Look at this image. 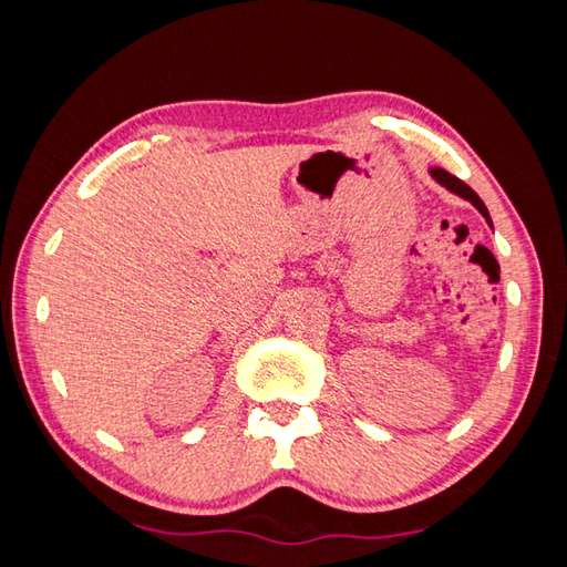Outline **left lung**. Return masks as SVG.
Segmentation results:
<instances>
[{"label": "left lung", "mask_w": 567, "mask_h": 567, "mask_svg": "<svg viewBox=\"0 0 567 567\" xmlns=\"http://www.w3.org/2000/svg\"><path fill=\"white\" fill-rule=\"evenodd\" d=\"M429 173H431V177L436 179L439 185H443L445 189L449 192H453V195H457V197H463V199H467L470 204H473V207L485 216V221L492 226V219H489V212H487V207H485V202L480 199L473 189H470L463 179H457L455 175H451V173H445L443 167H429Z\"/></svg>", "instance_id": "left-lung-1"}]
</instances>
